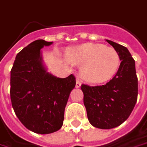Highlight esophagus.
Listing matches in <instances>:
<instances>
[{"label":"esophagus","mask_w":147,"mask_h":147,"mask_svg":"<svg viewBox=\"0 0 147 147\" xmlns=\"http://www.w3.org/2000/svg\"><path fill=\"white\" fill-rule=\"evenodd\" d=\"M80 86H81V80L79 77L76 78V88H80Z\"/></svg>","instance_id":"34e87169"}]
</instances>
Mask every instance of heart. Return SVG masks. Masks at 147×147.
<instances>
[{
    "label": "heart",
    "instance_id": "1",
    "mask_svg": "<svg viewBox=\"0 0 147 147\" xmlns=\"http://www.w3.org/2000/svg\"><path fill=\"white\" fill-rule=\"evenodd\" d=\"M67 56L72 63L81 66L82 78L93 84L110 80L120 65L118 52L113 48L100 43L87 42L70 48Z\"/></svg>",
    "mask_w": 147,
    "mask_h": 147
}]
</instances>
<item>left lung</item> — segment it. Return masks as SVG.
Listing matches in <instances>:
<instances>
[{"label": "left lung", "mask_w": 147, "mask_h": 147, "mask_svg": "<svg viewBox=\"0 0 147 147\" xmlns=\"http://www.w3.org/2000/svg\"><path fill=\"white\" fill-rule=\"evenodd\" d=\"M106 41L120 57L117 73L105 85L82 84L80 87L89 122L101 129L116 127L126 121L134 109L138 94L135 61L128 49L114 42Z\"/></svg>", "instance_id": "left-lung-1"}]
</instances>
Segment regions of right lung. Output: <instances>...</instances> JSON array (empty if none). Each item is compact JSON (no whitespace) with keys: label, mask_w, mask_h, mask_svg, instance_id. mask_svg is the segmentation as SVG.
I'll use <instances>...</instances> for the list:
<instances>
[{"label":"right lung","mask_w":147,"mask_h":147,"mask_svg":"<svg viewBox=\"0 0 147 147\" xmlns=\"http://www.w3.org/2000/svg\"><path fill=\"white\" fill-rule=\"evenodd\" d=\"M53 42L34 41L16 55L10 71V99L16 116L30 131L48 134L63 124L65 107L76 78H58L47 72L41 48Z\"/></svg>","instance_id":"add662e5"}]
</instances>
